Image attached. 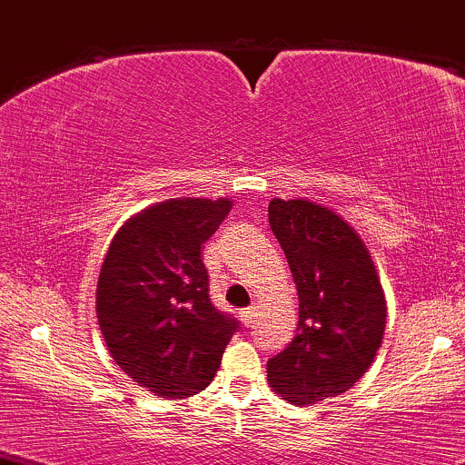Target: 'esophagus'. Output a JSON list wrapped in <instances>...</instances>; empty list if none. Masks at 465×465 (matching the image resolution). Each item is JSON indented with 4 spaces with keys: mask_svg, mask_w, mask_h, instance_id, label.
I'll list each match as a JSON object with an SVG mask.
<instances>
[{
    "mask_svg": "<svg viewBox=\"0 0 465 465\" xmlns=\"http://www.w3.org/2000/svg\"><path fill=\"white\" fill-rule=\"evenodd\" d=\"M240 320L244 322V326H246V328L255 324V307H249V309H242V311H240Z\"/></svg>",
    "mask_w": 465,
    "mask_h": 465,
    "instance_id": "esophagus-1",
    "label": "esophagus"
}]
</instances>
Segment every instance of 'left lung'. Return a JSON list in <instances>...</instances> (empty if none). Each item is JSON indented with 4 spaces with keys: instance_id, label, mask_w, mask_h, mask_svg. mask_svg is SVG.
Instances as JSON below:
<instances>
[{
    "instance_id": "obj_1",
    "label": "left lung",
    "mask_w": 465,
    "mask_h": 465,
    "mask_svg": "<svg viewBox=\"0 0 465 465\" xmlns=\"http://www.w3.org/2000/svg\"><path fill=\"white\" fill-rule=\"evenodd\" d=\"M270 229L298 290V328L268 361V381L293 405L337 397L371 367L386 326V301L361 236L309 199H272Z\"/></svg>"
}]
</instances>
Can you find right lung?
Returning <instances> with one entry per match:
<instances>
[{
    "instance_id": "obj_1",
    "label": "right lung",
    "mask_w": 465,
    "mask_h": 465,
    "mask_svg": "<svg viewBox=\"0 0 465 465\" xmlns=\"http://www.w3.org/2000/svg\"><path fill=\"white\" fill-rule=\"evenodd\" d=\"M229 199H169L128 219L111 240L96 315L117 367L163 399L203 391L238 322L213 304L202 244Z\"/></svg>"
}]
</instances>
